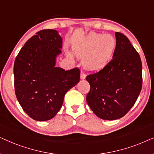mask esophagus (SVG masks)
I'll return each instance as SVG.
<instances>
[{
  "label": "esophagus",
  "instance_id": "1",
  "mask_svg": "<svg viewBox=\"0 0 154 154\" xmlns=\"http://www.w3.org/2000/svg\"><path fill=\"white\" fill-rule=\"evenodd\" d=\"M81 79H85V72H83V71H81Z\"/></svg>",
  "mask_w": 154,
  "mask_h": 154
}]
</instances>
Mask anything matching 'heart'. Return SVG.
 Returning a JSON list of instances; mask_svg holds the SVG:
<instances>
[{
	"label": "heart",
	"instance_id": "obj_1",
	"mask_svg": "<svg viewBox=\"0 0 154 154\" xmlns=\"http://www.w3.org/2000/svg\"><path fill=\"white\" fill-rule=\"evenodd\" d=\"M116 45V41L111 35L92 32L73 47V52L78 57L83 59V66L86 70L96 71L110 62ZM68 56L72 59L71 54Z\"/></svg>",
	"mask_w": 154,
	"mask_h": 154
}]
</instances>
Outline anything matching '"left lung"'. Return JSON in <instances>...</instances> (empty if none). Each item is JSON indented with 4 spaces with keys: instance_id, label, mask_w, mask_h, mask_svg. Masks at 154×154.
<instances>
[{
    "instance_id": "obj_1",
    "label": "left lung",
    "mask_w": 154,
    "mask_h": 154,
    "mask_svg": "<svg viewBox=\"0 0 154 154\" xmlns=\"http://www.w3.org/2000/svg\"><path fill=\"white\" fill-rule=\"evenodd\" d=\"M113 59L102 70L86 77L90 85L86 101L97 116L113 121L124 116L137 100L142 86L140 57L129 39L115 33Z\"/></svg>"
}]
</instances>
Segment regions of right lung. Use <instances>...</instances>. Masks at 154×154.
Listing matches in <instances>:
<instances>
[{"instance_id":"right-lung-1","label":"right lung","mask_w":154,"mask_h":154,"mask_svg":"<svg viewBox=\"0 0 154 154\" xmlns=\"http://www.w3.org/2000/svg\"><path fill=\"white\" fill-rule=\"evenodd\" d=\"M58 31L44 29L26 42L14 64V90L19 103L31 119L45 121L56 116L65 94L80 81V70L56 67L62 53Z\"/></svg>"}]
</instances>
